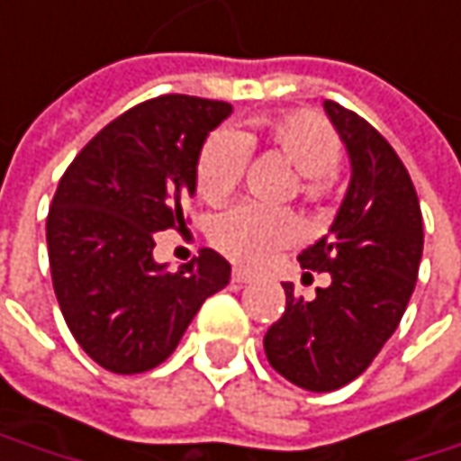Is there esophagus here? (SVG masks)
<instances>
[{"label":"esophagus","instance_id":"obj_1","mask_svg":"<svg viewBox=\"0 0 461 461\" xmlns=\"http://www.w3.org/2000/svg\"><path fill=\"white\" fill-rule=\"evenodd\" d=\"M231 282H234V285H248V282H253V276H250L248 271H240V268H237V271L231 274Z\"/></svg>","mask_w":461,"mask_h":461}]
</instances>
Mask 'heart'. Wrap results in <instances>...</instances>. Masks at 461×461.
Wrapping results in <instances>:
<instances>
[{"instance_id": "1", "label": "heart", "mask_w": 461, "mask_h": 461, "mask_svg": "<svg viewBox=\"0 0 461 461\" xmlns=\"http://www.w3.org/2000/svg\"><path fill=\"white\" fill-rule=\"evenodd\" d=\"M266 140L300 175L305 198H321L337 169L341 143L331 124L312 112H285L253 124L250 130H219L201 149L195 164V187L205 203H221L237 190L248 149ZM297 221L289 213L263 211L256 205H234L219 213L211 224V242L242 266H260L279 248L297 237Z\"/></svg>"}]
</instances>
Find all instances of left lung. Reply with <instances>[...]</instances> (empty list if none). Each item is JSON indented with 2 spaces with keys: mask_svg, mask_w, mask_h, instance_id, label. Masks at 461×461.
I'll use <instances>...</instances> for the list:
<instances>
[{
  "mask_svg": "<svg viewBox=\"0 0 461 461\" xmlns=\"http://www.w3.org/2000/svg\"><path fill=\"white\" fill-rule=\"evenodd\" d=\"M323 112L347 149L352 175L329 234L297 260L331 282L318 286L311 303L285 285V315L263 337L271 367L318 393L337 392L366 373L407 311L422 258L418 193L396 150L337 101H323Z\"/></svg>",
  "mask_w": 461,
  "mask_h": 461,
  "instance_id": "obj_1",
  "label": "left lung"
}]
</instances>
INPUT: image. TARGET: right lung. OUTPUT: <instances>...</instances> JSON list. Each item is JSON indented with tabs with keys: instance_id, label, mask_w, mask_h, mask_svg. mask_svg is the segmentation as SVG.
<instances>
[{
	"instance_id": "obj_1",
	"label": "right lung",
	"mask_w": 461,
	"mask_h": 461,
	"mask_svg": "<svg viewBox=\"0 0 461 461\" xmlns=\"http://www.w3.org/2000/svg\"><path fill=\"white\" fill-rule=\"evenodd\" d=\"M231 104L158 95L109 122L75 156L46 219L51 282L75 341L101 367L132 375L176 349L205 297L230 285L216 250L175 274L153 234L182 230L195 164Z\"/></svg>"
}]
</instances>
